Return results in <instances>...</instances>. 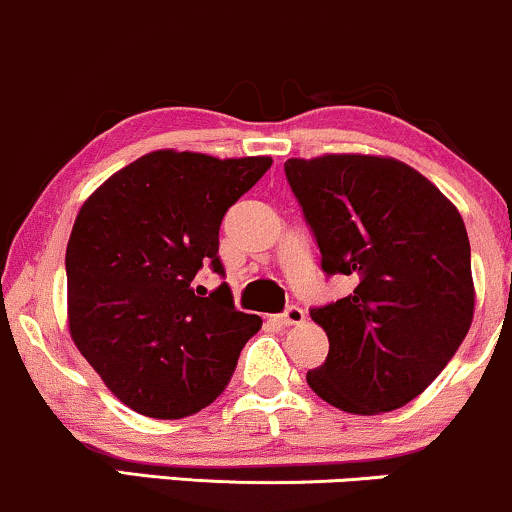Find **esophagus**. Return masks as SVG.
<instances>
[{"instance_id":"34e87169","label":"esophagus","mask_w":512,"mask_h":512,"mask_svg":"<svg viewBox=\"0 0 512 512\" xmlns=\"http://www.w3.org/2000/svg\"><path fill=\"white\" fill-rule=\"evenodd\" d=\"M303 320H305V313H303V308H298V305H289V308H286L284 313L276 315V322H279V325H284V327L301 325Z\"/></svg>"}]
</instances>
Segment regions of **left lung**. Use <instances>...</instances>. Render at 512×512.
Wrapping results in <instances>:
<instances>
[{"label":"left lung","instance_id":"left-lung-1","mask_svg":"<svg viewBox=\"0 0 512 512\" xmlns=\"http://www.w3.org/2000/svg\"><path fill=\"white\" fill-rule=\"evenodd\" d=\"M284 170L322 272L356 281L346 298L310 310L330 339L325 363L305 375L310 390L349 414L404 407L448 366L472 325L460 211L397 158H289Z\"/></svg>","mask_w":512,"mask_h":512}]
</instances>
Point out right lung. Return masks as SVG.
Here are the masks:
<instances>
[{"mask_svg":"<svg viewBox=\"0 0 512 512\" xmlns=\"http://www.w3.org/2000/svg\"><path fill=\"white\" fill-rule=\"evenodd\" d=\"M272 166L269 156L151 151L86 199L67 245V315L76 349L129 409L182 419L226 390L260 315L240 313L223 276L228 207Z\"/></svg>","mask_w":512,"mask_h":512,"instance_id":"obj_1","label":"right lung"}]
</instances>
